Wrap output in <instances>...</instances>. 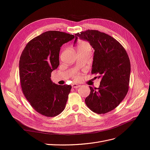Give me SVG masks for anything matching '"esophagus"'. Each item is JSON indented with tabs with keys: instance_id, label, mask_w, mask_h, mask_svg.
Listing matches in <instances>:
<instances>
[{
	"instance_id": "1",
	"label": "esophagus",
	"mask_w": 150,
	"mask_h": 150,
	"mask_svg": "<svg viewBox=\"0 0 150 150\" xmlns=\"http://www.w3.org/2000/svg\"><path fill=\"white\" fill-rule=\"evenodd\" d=\"M80 87H81V85H79L77 83H73L72 84V87L74 88H79Z\"/></svg>"
}]
</instances>
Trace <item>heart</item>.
I'll return each mask as SVG.
<instances>
[{
	"label": "heart",
	"instance_id": "1",
	"mask_svg": "<svg viewBox=\"0 0 150 150\" xmlns=\"http://www.w3.org/2000/svg\"><path fill=\"white\" fill-rule=\"evenodd\" d=\"M91 50V46L89 44V42L85 41H80L77 43V50ZM76 73L73 74L74 76V79L75 80H78L79 79V76L76 75Z\"/></svg>",
	"mask_w": 150,
	"mask_h": 150
}]
</instances>
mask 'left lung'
I'll return each mask as SVG.
<instances>
[{
    "label": "left lung",
    "instance_id": "left-lung-1",
    "mask_svg": "<svg viewBox=\"0 0 150 150\" xmlns=\"http://www.w3.org/2000/svg\"><path fill=\"white\" fill-rule=\"evenodd\" d=\"M75 36V44L80 38L94 49L91 72L101 78L99 88L90 87L85 104L93 112L108 113L117 108L128 92L131 64L127 53L114 38L97 30L88 29Z\"/></svg>",
    "mask_w": 150,
    "mask_h": 150
}]
</instances>
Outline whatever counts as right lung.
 I'll use <instances>...</instances> for the list:
<instances>
[{"instance_id":"add662e5","label":"right lung","mask_w":150,"mask_h":150,"mask_svg":"<svg viewBox=\"0 0 150 150\" xmlns=\"http://www.w3.org/2000/svg\"><path fill=\"white\" fill-rule=\"evenodd\" d=\"M74 35L57 31H46L25 46L19 60L21 88L30 105L46 117H54L65 109L71 86L59 85L51 80L59 65L61 46Z\"/></svg>"}]
</instances>
